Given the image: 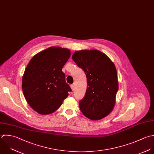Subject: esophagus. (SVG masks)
<instances>
[{
    "label": "esophagus",
    "instance_id": "34e87169",
    "mask_svg": "<svg viewBox=\"0 0 154 154\" xmlns=\"http://www.w3.org/2000/svg\"><path fill=\"white\" fill-rule=\"evenodd\" d=\"M70 87H71L72 91H74V85H71Z\"/></svg>",
    "mask_w": 154,
    "mask_h": 154
}]
</instances>
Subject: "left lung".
Returning <instances> with one entry per match:
<instances>
[{"label":"left lung","mask_w":154,"mask_h":154,"mask_svg":"<svg viewBox=\"0 0 154 154\" xmlns=\"http://www.w3.org/2000/svg\"><path fill=\"white\" fill-rule=\"evenodd\" d=\"M72 59L87 77L86 94L79 102L81 112L94 121L106 117L113 110L119 89L115 64L106 54L97 50L76 51Z\"/></svg>","instance_id":"1"}]
</instances>
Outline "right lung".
Here are the masks:
<instances>
[{"instance_id": "right-lung-1", "label": "right lung", "mask_w": 154, "mask_h": 154, "mask_svg": "<svg viewBox=\"0 0 154 154\" xmlns=\"http://www.w3.org/2000/svg\"><path fill=\"white\" fill-rule=\"evenodd\" d=\"M71 51L50 47L35 54L29 61L22 77V89L29 105L45 115L56 111L71 91L62 69Z\"/></svg>"}]
</instances>
